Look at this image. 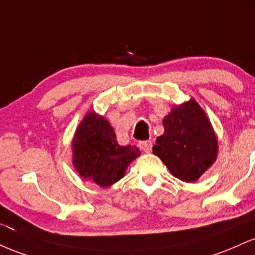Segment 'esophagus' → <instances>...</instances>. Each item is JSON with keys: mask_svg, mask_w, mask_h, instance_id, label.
I'll use <instances>...</instances> for the list:
<instances>
[{"mask_svg": "<svg viewBox=\"0 0 255 255\" xmlns=\"http://www.w3.org/2000/svg\"><path fill=\"white\" fill-rule=\"evenodd\" d=\"M151 145H153V144H151L150 141H142V142L138 143L139 149H142L143 151H144V153H150Z\"/></svg>", "mask_w": 255, "mask_h": 255, "instance_id": "esophagus-1", "label": "esophagus"}]
</instances>
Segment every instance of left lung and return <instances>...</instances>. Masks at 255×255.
I'll list each match as a JSON object with an SVG mask.
<instances>
[{"label": "left lung", "mask_w": 255, "mask_h": 255, "mask_svg": "<svg viewBox=\"0 0 255 255\" xmlns=\"http://www.w3.org/2000/svg\"><path fill=\"white\" fill-rule=\"evenodd\" d=\"M164 133L153 153L176 178L195 182L214 164L218 139L212 124L195 100L174 106L162 120Z\"/></svg>", "instance_id": "obj_1"}]
</instances>
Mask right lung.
Masks as SVG:
<instances>
[{
  "instance_id": "right-lung-1",
  "label": "right lung",
  "mask_w": 255,
  "mask_h": 255,
  "mask_svg": "<svg viewBox=\"0 0 255 255\" xmlns=\"http://www.w3.org/2000/svg\"><path fill=\"white\" fill-rule=\"evenodd\" d=\"M73 166L82 178L107 188L124 177L128 166L139 156L135 145L123 147L105 117L89 112L74 133Z\"/></svg>"
}]
</instances>
